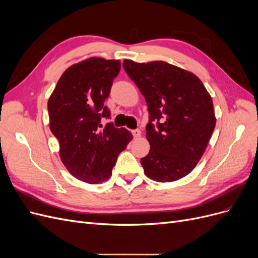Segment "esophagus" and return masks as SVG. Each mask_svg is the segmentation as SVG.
Listing matches in <instances>:
<instances>
[{
	"label": "esophagus",
	"mask_w": 258,
	"mask_h": 258,
	"mask_svg": "<svg viewBox=\"0 0 258 258\" xmlns=\"http://www.w3.org/2000/svg\"><path fill=\"white\" fill-rule=\"evenodd\" d=\"M131 132H132V136H134L135 138H139L140 136H141V130H140V129H135V130H132Z\"/></svg>",
	"instance_id": "esophagus-1"
}]
</instances>
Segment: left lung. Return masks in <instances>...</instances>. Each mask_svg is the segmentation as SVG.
I'll list each match as a JSON object with an SVG mask.
<instances>
[{
    "label": "left lung",
    "instance_id": "1",
    "mask_svg": "<svg viewBox=\"0 0 258 258\" xmlns=\"http://www.w3.org/2000/svg\"><path fill=\"white\" fill-rule=\"evenodd\" d=\"M123 69L145 98L146 138L151 150L141 159L144 173L156 182H173L197 166L212 136L216 118L212 98L198 77L165 61Z\"/></svg>",
    "mask_w": 258,
    "mask_h": 258
}]
</instances>
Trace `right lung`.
Here are the masks:
<instances>
[{
    "label": "right lung",
    "instance_id": "1",
    "mask_svg": "<svg viewBox=\"0 0 258 258\" xmlns=\"http://www.w3.org/2000/svg\"><path fill=\"white\" fill-rule=\"evenodd\" d=\"M120 71L119 60L92 57L70 67L48 100L49 127L58 139L60 158L74 177L99 184L112 175L118 155L132 140L131 132L115 128L104 106Z\"/></svg>",
    "mask_w": 258,
    "mask_h": 258
}]
</instances>
